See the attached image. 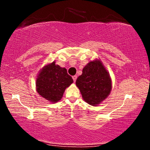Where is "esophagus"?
I'll return each mask as SVG.
<instances>
[{
    "label": "esophagus",
    "mask_w": 150,
    "mask_h": 150,
    "mask_svg": "<svg viewBox=\"0 0 150 150\" xmlns=\"http://www.w3.org/2000/svg\"><path fill=\"white\" fill-rule=\"evenodd\" d=\"M73 79L74 82H75V81H76V80H77V76H76V75H74V76H73Z\"/></svg>",
    "instance_id": "1"
}]
</instances>
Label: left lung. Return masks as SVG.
<instances>
[{
  "label": "left lung",
  "instance_id": "obj_1",
  "mask_svg": "<svg viewBox=\"0 0 150 150\" xmlns=\"http://www.w3.org/2000/svg\"><path fill=\"white\" fill-rule=\"evenodd\" d=\"M76 86L83 100L93 106H97L108 97L112 89L110 74L100 59L90 61L77 78Z\"/></svg>",
  "mask_w": 150,
  "mask_h": 150
}]
</instances>
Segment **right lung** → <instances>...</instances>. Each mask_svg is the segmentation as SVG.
Masks as SVG:
<instances>
[{"label": "right lung", "mask_w": 150, "mask_h": 150, "mask_svg": "<svg viewBox=\"0 0 150 150\" xmlns=\"http://www.w3.org/2000/svg\"><path fill=\"white\" fill-rule=\"evenodd\" d=\"M73 82L67 70L53 61L44 65L39 72L36 78V90L41 97L52 104L61 100L65 89Z\"/></svg>", "instance_id": "add662e5"}]
</instances>
